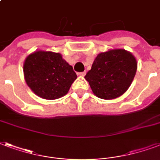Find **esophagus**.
<instances>
[{"label":"esophagus","mask_w":160,"mask_h":160,"mask_svg":"<svg viewBox=\"0 0 160 160\" xmlns=\"http://www.w3.org/2000/svg\"><path fill=\"white\" fill-rule=\"evenodd\" d=\"M85 74H86V72H85V71L80 72V73H78V75H80V76H85Z\"/></svg>","instance_id":"1"}]
</instances>
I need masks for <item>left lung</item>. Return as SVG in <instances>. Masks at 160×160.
<instances>
[{
    "instance_id": "obj_1",
    "label": "left lung",
    "mask_w": 160,
    "mask_h": 160,
    "mask_svg": "<svg viewBox=\"0 0 160 160\" xmlns=\"http://www.w3.org/2000/svg\"><path fill=\"white\" fill-rule=\"evenodd\" d=\"M136 71L137 61L131 53L112 49L97 55L85 78L97 97L111 100L126 92Z\"/></svg>"
}]
</instances>
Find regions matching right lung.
I'll use <instances>...</instances> for the list:
<instances>
[{"label": "right lung", "instance_id": "obj_1", "mask_svg": "<svg viewBox=\"0 0 160 160\" xmlns=\"http://www.w3.org/2000/svg\"><path fill=\"white\" fill-rule=\"evenodd\" d=\"M27 84L37 96L55 100L65 96L77 78L71 65L60 53L37 51L28 56L23 65Z\"/></svg>", "mask_w": 160, "mask_h": 160}]
</instances>
